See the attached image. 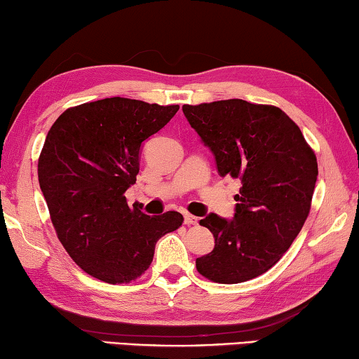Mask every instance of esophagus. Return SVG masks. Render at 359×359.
Wrapping results in <instances>:
<instances>
[{
  "label": "esophagus",
  "instance_id": "esophagus-1",
  "mask_svg": "<svg viewBox=\"0 0 359 359\" xmlns=\"http://www.w3.org/2000/svg\"><path fill=\"white\" fill-rule=\"evenodd\" d=\"M184 224L186 225H197L198 224V217L192 216V215H184Z\"/></svg>",
  "mask_w": 359,
  "mask_h": 359
}]
</instances>
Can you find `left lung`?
<instances>
[{
    "label": "left lung",
    "mask_w": 359,
    "mask_h": 359,
    "mask_svg": "<svg viewBox=\"0 0 359 359\" xmlns=\"http://www.w3.org/2000/svg\"><path fill=\"white\" fill-rule=\"evenodd\" d=\"M217 173L241 184L233 219L210 212L200 225L215 249L198 257V273L219 284H240L278 263L303 229L317 183V157L303 132L273 105L243 99L183 105Z\"/></svg>",
    "instance_id": "1"
}]
</instances>
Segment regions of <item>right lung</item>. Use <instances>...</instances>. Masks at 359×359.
<instances>
[{
    "label": "right lung",
    "instance_id": "obj_1",
    "mask_svg": "<svg viewBox=\"0 0 359 359\" xmlns=\"http://www.w3.org/2000/svg\"><path fill=\"white\" fill-rule=\"evenodd\" d=\"M178 109L107 97L67 109L50 128L39 186L61 244L93 278L137 279L153 262L156 243L183 224L180 212L148 216L124 197L140 170L142 143Z\"/></svg>",
    "mask_w": 359,
    "mask_h": 359
}]
</instances>
